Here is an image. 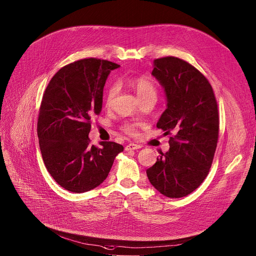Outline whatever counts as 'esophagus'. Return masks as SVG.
Masks as SVG:
<instances>
[{
	"mask_svg": "<svg viewBox=\"0 0 256 256\" xmlns=\"http://www.w3.org/2000/svg\"><path fill=\"white\" fill-rule=\"evenodd\" d=\"M139 148H141V146H140V145H138V144H134V143H130V144H128V145L126 146V151L137 150V149H139Z\"/></svg>",
	"mask_w": 256,
	"mask_h": 256,
	"instance_id": "1",
	"label": "esophagus"
}]
</instances>
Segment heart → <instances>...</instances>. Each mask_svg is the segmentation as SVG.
Segmentation results:
<instances>
[{
  "label": "heart",
  "instance_id": "1",
  "mask_svg": "<svg viewBox=\"0 0 256 256\" xmlns=\"http://www.w3.org/2000/svg\"><path fill=\"white\" fill-rule=\"evenodd\" d=\"M130 86L136 92V94H137L141 102L148 98L156 100L158 98V88L156 86V84L147 76H139V77L130 79ZM116 94H117V86L115 84H111L107 88L104 96V103L107 107L112 106ZM122 130L128 136L136 134V126L134 124H126Z\"/></svg>",
  "mask_w": 256,
  "mask_h": 256
}]
</instances>
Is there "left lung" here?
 <instances>
[{"mask_svg":"<svg viewBox=\"0 0 256 256\" xmlns=\"http://www.w3.org/2000/svg\"><path fill=\"white\" fill-rule=\"evenodd\" d=\"M152 75L166 96V109L156 124L170 134L168 152L146 170L162 194L188 196L207 177L219 134V115L211 84L190 62L175 56L154 60Z\"/></svg>","mask_w":256,"mask_h":256,"instance_id":"8db88e82","label":"left lung"}]
</instances>
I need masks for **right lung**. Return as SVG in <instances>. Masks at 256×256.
Segmentation results:
<instances>
[{
  "label": "right lung",
  "instance_id": "right-lung-1",
  "mask_svg": "<svg viewBox=\"0 0 256 256\" xmlns=\"http://www.w3.org/2000/svg\"><path fill=\"white\" fill-rule=\"evenodd\" d=\"M120 66L83 58L62 66L49 81L39 110L38 138L49 174L64 190L90 192L107 178L114 158L124 151L115 142L90 144V119L103 105L110 72Z\"/></svg>",
  "mask_w": 256,
  "mask_h": 256
}]
</instances>
